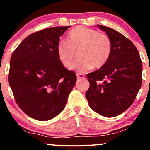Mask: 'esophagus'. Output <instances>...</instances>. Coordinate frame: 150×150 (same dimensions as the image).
Masks as SVG:
<instances>
[{"label":"esophagus","instance_id":"obj_1","mask_svg":"<svg viewBox=\"0 0 150 150\" xmlns=\"http://www.w3.org/2000/svg\"><path fill=\"white\" fill-rule=\"evenodd\" d=\"M76 75H77V79H83V78H85V75H82V74H81V73H77Z\"/></svg>","mask_w":150,"mask_h":150}]
</instances>
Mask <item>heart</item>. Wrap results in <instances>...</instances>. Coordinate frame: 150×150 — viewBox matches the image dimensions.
Wrapping results in <instances>:
<instances>
[{"label":"heart","mask_w":150,"mask_h":150,"mask_svg":"<svg viewBox=\"0 0 150 150\" xmlns=\"http://www.w3.org/2000/svg\"><path fill=\"white\" fill-rule=\"evenodd\" d=\"M80 49L81 59L72 66L74 51ZM112 45L109 37L97 30L77 26L69 32L67 42L59 41L56 47L58 60L65 68L80 73L102 67L109 59Z\"/></svg>","instance_id":"heart-1"}]
</instances>
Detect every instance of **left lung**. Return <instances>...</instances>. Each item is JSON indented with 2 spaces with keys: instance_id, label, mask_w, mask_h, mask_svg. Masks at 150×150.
Instances as JSON below:
<instances>
[{
  "instance_id": "1",
  "label": "left lung",
  "mask_w": 150,
  "mask_h": 150,
  "mask_svg": "<svg viewBox=\"0 0 150 150\" xmlns=\"http://www.w3.org/2000/svg\"><path fill=\"white\" fill-rule=\"evenodd\" d=\"M109 37V59L98 70L87 75L89 88L86 99L93 111L101 116H118L131 106L142 85V64L136 47L117 31L97 25Z\"/></svg>"
}]
</instances>
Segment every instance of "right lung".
Here are the masks:
<instances>
[{"instance_id":"obj_1","label":"right lung","mask_w":150,"mask_h":150,"mask_svg":"<svg viewBox=\"0 0 150 150\" xmlns=\"http://www.w3.org/2000/svg\"><path fill=\"white\" fill-rule=\"evenodd\" d=\"M68 27H55L26 37L12 54L8 81L17 104L27 116L49 120L64 109L77 81L58 60L56 47Z\"/></svg>"}]
</instances>
